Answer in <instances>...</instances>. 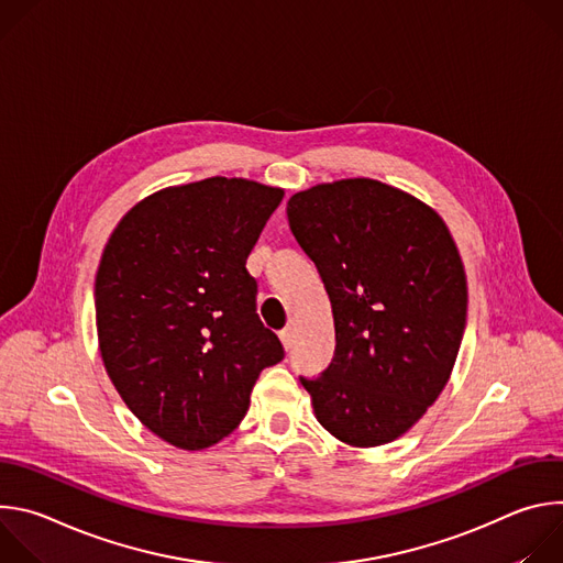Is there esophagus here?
Listing matches in <instances>:
<instances>
[{
    "instance_id": "obj_1",
    "label": "esophagus",
    "mask_w": 563,
    "mask_h": 563,
    "mask_svg": "<svg viewBox=\"0 0 563 563\" xmlns=\"http://www.w3.org/2000/svg\"><path fill=\"white\" fill-rule=\"evenodd\" d=\"M280 341H283V345H285V350H291V347H294V341H296L294 330H291V328L280 330Z\"/></svg>"
}]
</instances>
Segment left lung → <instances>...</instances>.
<instances>
[{
    "label": "left lung",
    "mask_w": 563,
    "mask_h": 563,
    "mask_svg": "<svg viewBox=\"0 0 563 563\" xmlns=\"http://www.w3.org/2000/svg\"><path fill=\"white\" fill-rule=\"evenodd\" d=\"M289 229L332 302L330 367L300 376L318 423L369 448L406 434L456 361L465 272L437 211L376 180L318 185L287 202Z\"/></svg>",
    "instance_id": "8db88e82"
}]
</instances>
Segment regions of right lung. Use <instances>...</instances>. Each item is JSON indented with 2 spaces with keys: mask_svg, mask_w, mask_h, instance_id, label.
<instances>
[{
  "mask_svg": "<svg viewBox=\"0 0 563 563\" xmlns=\"http://www.w3.org/2000/svg\"><path fill=\"white\" fill-rule=\"evenodd\" d=\"M283 196L238 178L174 187L133 207L104 247L96 276L104 367L129 410L176 448L231 434L261 372L285 358L245 267Z\"/></svg>",
  "mask_w": 563,
  "mask_h": 563,
  "instance_id": "obj_1",
  "label": "right lung"
}]
</instances>
